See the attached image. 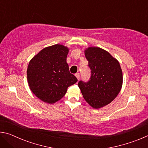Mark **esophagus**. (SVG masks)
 <instances>
[{
  "label": "esophagus",
  "mask_w": 148,
  "mask_h": 148,
  "mask_svg": "<svg viewBox=\"0 0 148 148\" xmlns=\"http://www.w3.org/2000/svg\"><path fill=\"white\" fill-rule=\"evenodd\" d=\"M75 76H76V77H77V79L79 80V73H76V74H75Z\"/></svg>",
  "instance_id": "esophagus-1"
}]
</instances>
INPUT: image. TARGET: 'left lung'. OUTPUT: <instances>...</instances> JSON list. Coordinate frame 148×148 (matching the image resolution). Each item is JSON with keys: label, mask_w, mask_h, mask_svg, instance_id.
<instances>
[{"label": "left lung", "mask_w": 148, "mask_h": 148, "mask_svg": "<svg viewBox=\"0 0 148 148\" xmlns=\"http://www.w3.org/2000/svg\"><path fill=\"white\" fill-rule=\"evenodd\" d=\"M85 56L91 69V77L87 82L80 80L78 87L87 103L94 108H100L118 95L122 87V71L119 62L99 47H89Z\"/></svg>", "instance_id": "obj_1"}]
</instances>
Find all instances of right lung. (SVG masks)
<instances>
[{
  "instance_id": "right-lung-1",
  "label": "right lung",
  "mask_w": 148,
  "mask_h": 148,
  "mask_svg": "<svg viewBox=\"0 0 148 148\" xmlns=\"http://www.w3.org/2000/svg\"><path fill=\"white\" fill-rule=\"evenodd\" d=\"M69 49L56 44L41 50L29 62L27 80L32 92L49 104L59 101L67 88L77 79L69 71L66 57Z\"/></svg>"
}]
</instances>
